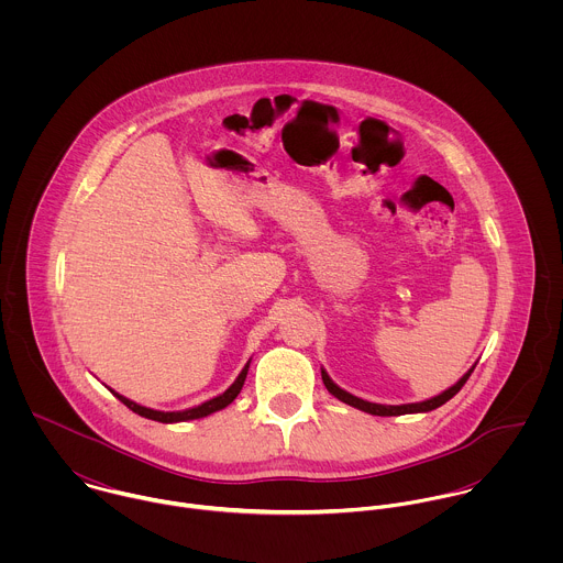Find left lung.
Masks as SVG:
<instances>
[{"instance_id": "obj_1", "label": "left lung", "mask_w": 563, "mask_h": 563, "mask_svg": "<svg viewBox=\"0 0 563 563\" xmlns=\"http://www.w3.org/2000/svg\"><path fill=\"white\" fill-rule=\"evenodd\" d=\"M475 371V366L453 386V388H449V390H444L442 395H438V397H433V399H429V401L422 402H409V405H379V402H368L362 401V399H357V397H353V395H349V393H344L342 388H338L331 379H329V375L321 371L322 373V384H324V388L338 399V401L346 402V405H351V407H357V409H362V411H366V413H373V416H401V413H418V411H431V409H435V407H440V405H444L446 401H451L460 390H462V386L468 382V377H471V373Z\"/></svg>"}]
</instances>
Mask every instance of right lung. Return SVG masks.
I'll list each match as a JSON object with an SVG mask.
<instances>
[{
  "mask_svg": "<svg viewBox=\"0 0 563 563\" xmlns=\"http://www.w3.org/2000/svg\"><path fill=\"white\" fill-rule=\"evenodd\" d=\"M246 371H249V364L242 368L239 379H236V382H234V384H232V386H230L221 397L201 402V405H197V407H192V409H186V411H156V409H150V407H143V405H139V402L130 401V399L121 397L119 393H112V395H114L119 401L123 402L125 407H130L134 413L145 416V418H150V420H158V422H181V420H195V418H203V416H208V413H212V411H219V409H223V407H228L230 402L234 401V399L241 395L242 386H244V379H246Z\"/></svg>",
  "mask_w": 563,
  "mask_h": 563,
  "instance_id": "right-lung-1",
  "label": "right lung"
}]
</instances>
